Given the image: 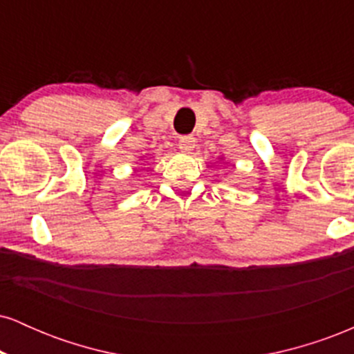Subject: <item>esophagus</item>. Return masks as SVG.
<instances>
[{
    "instance_id": "obj_1",
    "label": "esophagus",
    "mask_w": 354,
    "mask_h": 354,
    "mask_svg": "<svg viewBox=\"0 0 354 354\" xmlns=\"http://www.w3.org/2000/svg\"><path fill=\"white\" fill-rule=\"evenodd\" d=\"M194 143H196V140H194L193 136H181L178 146H180V149L183 153H189L191 149L194 148Z\"/></svg>"
}]
</instances>
